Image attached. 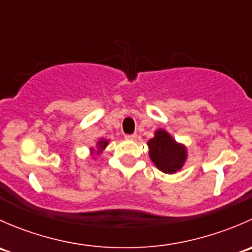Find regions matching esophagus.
<instances>
[{
	"instance_id": "34e87169",
	"label": "esophagus",
	"mask_w": 252,
	"mask_h": 252,
	"mask_svg": "<svg viewBox=\"0 0 252 252\" xmlns=\"http://www.w3.org/2000/svg\"><path fill=\"white\" fill-rule=\"evenodd\" d=\"M126 140L134 141V140H136V139H138V135H136V134H128V135H126Z\"/></svg>"
}]
</instances>
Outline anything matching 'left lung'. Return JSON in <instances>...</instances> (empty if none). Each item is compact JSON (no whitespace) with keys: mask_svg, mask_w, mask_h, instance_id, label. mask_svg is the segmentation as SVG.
<instances>
[{"mask_svg":"<svg viewBox=\"0 0 252 252\" xmlns=\"http://www.w3.org/2000/svg\"><path fill=\"white\" fill-rule=\"evenodd\" d=\"M149 156L155 166L166 174L177 173L188 159V149L178 142L164 129H157L155 136L147 141Z\"/></svg>","mask_w":252,"mask_h":252,"instance_id":"8db88e82","label":"left lung"}]
</instances>
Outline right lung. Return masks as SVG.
Returning <instances> with one entry per match:
<instances>
[{
	"instance_id": "obj_1",
	"label": "right lung",
	"mask_w": 252,
	"mask_h": 252,
	"mask_svg": "<svg viewBox=\"0 0 252 252\" xmlns=\"http://www.w3.org/2000/svg\"><path fill=\"white\" fill-rule=\"evenodd\" d=\"M108 142H110V140H107V139H105V138H101L100 140L96 142V149L90 147L91 156H94V158H96V156H100V155L103 152V150L107 147Z\"/></svg>"
}]
</instances>
